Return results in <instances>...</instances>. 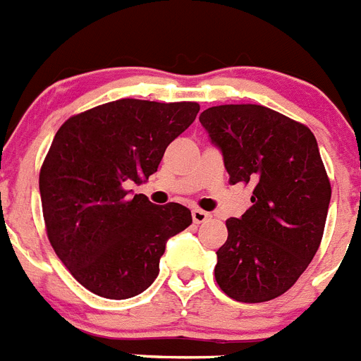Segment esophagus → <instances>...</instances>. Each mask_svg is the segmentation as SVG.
Masks as SVG:
<instances>
[{"instance_id":"34e87169","label":"esophagus","mask_w":361,"mask_h":361,"mask_svg":"<svg viewBox=\"0 0 361 361\" xmlns=\"http://www.w3.org/2000/svg\"><path fill=\"white\" fill-rule=\"evenodd\" d=\"M211 218V214L205 211H202V209H194L192 211V219H194V224H205L207 219Z\"/></svg>"}]
</instances>
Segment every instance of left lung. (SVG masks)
<instances>
[{
	"instance_id": "left-lung-1",
	"label": "left lung",
	"mask_w": 361,
	"mask_h": 361,
	"mask_svg": "<svg viewBox=\"0 0 361 361\" xmlns=\"http://www.w3.org/2000/svg\"><path fill=\"white\" fill-rule=\"evenodd\" d=\"M200 123L221 150L228 181L252 189L245 214L227 219L216 281L236 302L274 300L309 267L324 236L331 183L314 134L250 103L211 106Z\"/></svg>"
}]
</instances>
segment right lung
I'll list each match as a JSON object with an SVG mask.
<instances>
[{
	"mask_svg": "<svg viewBox=\"0 0 361 361\" xmlns=\"http://www.w3.org/2000/svg\"><path fill=\"white\" fill-rule=\"evenodd\" d=\"M200 105L118 99L72 116L39 172L50 245L90 293L127 300L156 280L169 238L192 224L180 203L128 196L158 171L163 152L190 127Z\"/></svg>",
	"mask_w": 361,
	"mask_h": 361,
	"instance_id": "1",
	"label": "right lung"
}]
</instances>
